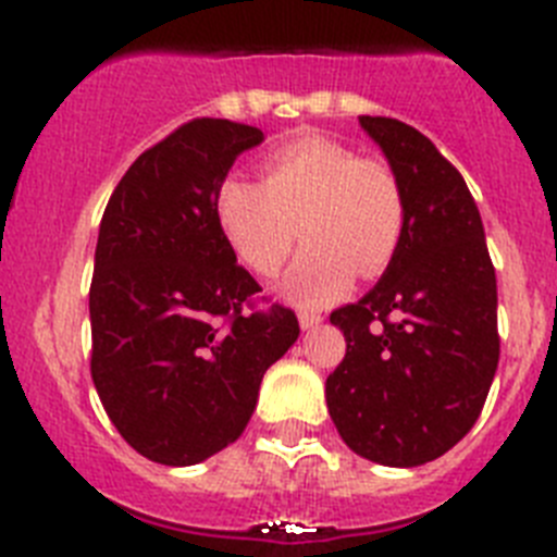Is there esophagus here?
I'll list each match as a JSON object with an SVG mask.
<instances>
[{
  "instance_id": "obj_1",
  "label": "esophagus",
  "mask_w": 557,
  "mask_h": 557,
  "mask_svg": "<svg viewBox=\"0 0 557 557\" xmlns=\"http://www.w3.org/2000/svg\"><path fill=\"white\" fill-rule=\"evenodd\" d=\"M321 321H323V318L318 312H301V314H298V323H301V329H307V332H309V329H314V326H321Z\"/></svg>"
}]
</instances>
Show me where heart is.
I'll return each instance as SVG.
<instances>
[{"label":"heart","mask_w":557,"mask_h":557,"mask_svg":"<svg viewBox=\"0 0 557 557\" xmlns=\"http://www.w3.org/2000/svg\"><path fill=\"white\" fill-rule=\"evenodd\" d=\"M262 184L228 175L214 189V220L236 259L275 275L307 239L284 278V295L307 307L334 301L357 270L379 275L396 259L407 228L405 186L391 164L359 159L346 141L298 133L264 152Z\"/></svg>","instance_id":"1"}]
</instances>
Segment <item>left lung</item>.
I'll return each mask as SVG.
<instances>
[{
  "instance_id": "obj_1",
  "label": "left lung",
  "mask_w": 557,
  "mask_h": 557,
  "mask_svg": "<svg viewBox=\"0 0 557 557\" xmlns=\"http://www.w3.org/2000/svg\"><path fill=\"white\" fill-rule=\"evenodd\" d=\"M359 125L405 186L407 228L376 287L329 318L346 357L329 373L326 405L348 449L412 469L462 441L488 398L496 273L469 186L424 133L387 116Z\"/></svg>"
}]
</instances>
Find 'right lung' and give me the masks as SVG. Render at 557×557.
Wrapping results in <instances>:
<instances>
[{"mask_svg":"<svg viewBox=\"0 0 557 557\" xmlns=\"http://www.w3.org/2000/svg\"><path fill=\"white\" fill-rule=\"evenodd\" d=\"M259 127L191 120L145 150L113 189L97 236L91 379L111 424L164 466H195L243 435L262 376L301 329L236 264L214 189ZM264 301V298H262Z\"/></svg>","mask_w":557,"mask_h":557,"instance_id":"1","label":"right lung"}]
</instances>
